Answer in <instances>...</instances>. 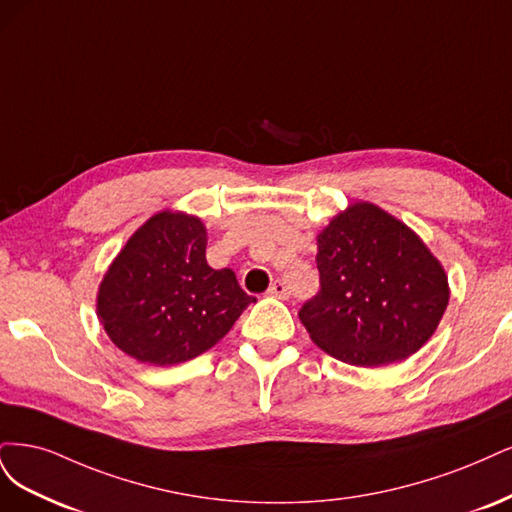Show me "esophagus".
<instances>
[{
  "mask_svg": "<svg viewBox=\"0 0 512 512\" xmlns=\"http://www.w3.org/2000/svg\"><path fill=\"white\" fill-rule=\"evenodd\" d=\"M268 293H270V295H274V298L285 300V298H289V287H287L285 280H274L272 287L268 289Z\"/></svg>",
  "mask_w": 512,
  "mask_h": 512,
  "instance_id": "esophagus-1",
  "label": "esophagus"
}]
</instances>
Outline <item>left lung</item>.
<instances>
[{"mask_svg": "<svg viewBox=\"0 0 512 512\" xmlns=\"http://www.w3.org/2000/svg\"><path fill=\"white\" fill-rule=\"evenodd\" d=\"M321 289L300 308L319 349L378 368L417 353L449 304L440 261L402 221L368 202L336 214L317 236Z\"/></svg>", "mask_w": 512, "mask_h": 512, "instance_id": "1", "label": "left lung"}]
</instances>
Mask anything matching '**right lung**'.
I'll list each match as a JSON object with an SVG mask.
<instances>
[{"instance_id": "obj_1", "label": "right lung", "mask_w": 512, "mask_h": 512, "mask_svg": "<svg viewBox=\"0 0 512 512\" xmlns=\"http://www.w3.org/2000/svg\"><path fill=\"white\" fill-rule=\"evenodd\" d=\"M206 227L163 210L127 240L97 293L108 338L142 364H183L217 344L253 295L206 261Z\"/></svg>"}]
</instances>
